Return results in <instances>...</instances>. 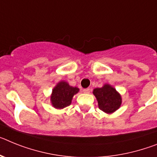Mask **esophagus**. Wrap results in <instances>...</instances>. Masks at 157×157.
I'll list each match as a JSON object with an SVG mask.
<instances>
[{
	"mask_svg": "<svg viewBox=\"0 0 157 157\" xmlns=\"http://www.w3.org/2000/svg\"><path fill=\"white\" fill-rule=\"evenodd\" d=\"M90 91H91V90H90V88H85V89L83 90L84 93H85V94H89Z\"/></svg>",
	"mask_w": 157,
	"mask_h": 157,
	"instance_id": "obj_1",
	"label": "esophagus"
}]
</instances>
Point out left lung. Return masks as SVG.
Masks as SVG:
<instances>
[{
	"label": "left lung",
	"instance_id": "1",
	"mask_svg": "<svg viewBox=\"0 0 157 157\" xmlns=\"http://www.w3.org/2000/svg\"><path fill=\"white\" fill-rule=\"evenodd\" d=\"M93 94L97 99L99 108L107 114H112L122 105V96L111 84H104L102 88H95Z\"/></svg>",
	"mask_w": 157,
	"mask_h": 157
}]
</instances>
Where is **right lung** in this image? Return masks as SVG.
<instances>
[{
    "mask_svg": "<svg viewBox=\"0 0 157 157\" xmlns=\"http://www.w3.org/2000/svg\"><path fill=\"white\" fill-rule=\"evenodd\" d=\"M79 90L77 87L70 86L65 80H61L52 90L50 95L51 105L58 110L68 107L72 103L74 95L78 93Z\"/></svg>",
    "mask_w": 157,
    "mask_h": 157,
    "instance_id": "1",
    "label": "right lung"
}]
</instances>
